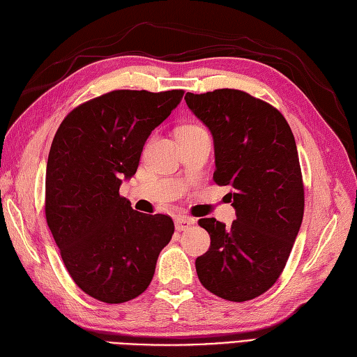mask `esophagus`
<instances>
[{
    "instance_id": "34e87169",
    "label": "esophagus",
    "mask_w": 357,
    "mask_h": 357,
    "mask_svg": "<svg viewBox=\"0 0 357 357\" xmlns=\"http://www.w3.org/2000/svg\"><path fill=\"white\" fill-rule=\"evenodd\" d=\"M192 225H193V219L187 218V216H179V218H176V221H174V227H176L178 231L188 230Z\"/></svg>"
}]
</instances>
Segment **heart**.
Returning a JSON list of instances; mask_svg holds the SVG:
<instances>
[{
  "mask_svg": "<svg viewBox=\"0 0 357 357\" xmlns=\"http://www.w3.org/2000/svg\"><path fill=\"white\" fill-rule=\"evenodd\" d=\"M199 132H204V130L198 126H184L179 128V135H190V133H199Z\"/></svg>",
  "mask_w": 357,
  "mask_h": 357,
  "instance_id": "1",
  "label": "heart"
}]
</instances>
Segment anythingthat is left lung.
<instances>
[{"label":"left lung","mask_w":357,"mask_h":357,"mask_svg":"<svg viewBox=\"0 0 357 357\" xmlns=\"http://www.w3.org/2000/svg\"><path fill=\"white\" fill-rule=\"evenodd\" d=\"M185 102L213 136L218 185H230L236 221L199 219L210 248L196 259L201 284L219 298L244 302L282 273L304 218V184L294 136L282 113L234 89Z\"/></svg>","instance_id":"8db88e82"}]
</instances>
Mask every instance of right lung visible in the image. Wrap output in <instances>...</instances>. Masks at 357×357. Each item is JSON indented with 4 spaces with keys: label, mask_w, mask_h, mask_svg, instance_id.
Returning <instances> with one entry per match:
<instances>
[{
    "label": "right lung",
    "mask_w": 357,
    "mask_h": 357,
    "mask_svg": "<svg viewBox=\"0 0 357 357\" xmlns=\"http://www.w3.org/2000/svg\"><path fill=\"white\" fill-rule=\"evenodd\" d=\"M183 90H113L73 109L53 138L45 170V219L82 291L123 304L146 291L174 225L132 208L119 187L138 170L150 133Z\"/></svg>",
    "instance_id": "right-lung-1"
}]
</instances>
